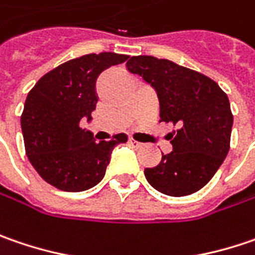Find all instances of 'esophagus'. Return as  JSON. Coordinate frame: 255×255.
I'll return each mask as SVG.
<instances>
[{"instance_id": "34e87169", "label": "esophagus", "mask_w": 255, "mask_h": 255, "mask_svg": "<svg viewBox=\"0 0 255 255\" xmlns=\"http://www.w3.org/2000/svg\"><path fill=\"white\" fill-rule=\"evenodd\" d=\"M129 143H130L133 147H136V149H137V147L143 146V143H140V142H137V140H134V139H129Z\"/></svg>"}]
</instances>
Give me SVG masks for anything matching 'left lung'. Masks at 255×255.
I'll return each instance as SVG.
<instances>
[{
  "label": "left lung",
  "instance_id": "1",
  "mask_svg": "<svg viewBox=\"0 0 255 255\" xmlns=\"http://www.w3.org/2000/svg\"><path fill=\"white\" fill-rule=\"evenodd\" d=\"M128 70L150 83L159 99V122L178 126L172 150L146 168L147 182L169 197H185L211 181L230 150L233 113L228 96L208 76L166 58L133 56Z\"/></svg>",
  "mask_w": 255,
  "mask_h": 255
}]
</instances>
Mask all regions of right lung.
Segmentation results:
<instances>
[{"label": "right lung", "instance_id": "add662e5", "mask_svg": "<svg viewBox=\"0 0 255 255\" xmlns=\"http://www.w3.org/2000/svg\"><path fill=\"white\" fill-rule=\"evenodd\" d=\"M126 54L99 53L69 60L44 74L30 90L21 115L28 160L45 182L67 192L93 188L105 176L112 149L128 140L125 133L96 142L82 128L99 100L96 80Z\"/></svg>", "mask_w": 255, "mask_h": 255}]
</instances>
